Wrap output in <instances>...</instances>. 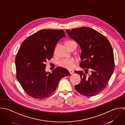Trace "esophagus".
Returning <instances> with one entry per match:
<instances>
[{"label":"esophagus","instance_id":"1","mask_svg":"<svg viewBox=\"0 0 125 125\" xmlns=\"http://www.w3.org/2000/svg\"><path fill=\"white\" fill-rule=\"evenodd\" d=\"M69 73H70L71 74H73V73H74V71H73V70H69Z\"/></svg>","mask_w":125,"mask_h":125}]
</instances>
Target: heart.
Instances as JSON below:
<instances>
[{
    "instance_id": "b5f03b06",
    "label": "heart",
    "mask_w": 125,
    "mask_h": 125,
    "mask_svg": "<svg viewBox=\"0 0 125 125\" xmlns=\"http://www.w3.org/2000/svg\"><path fill=\"white\" fill-rule=\"evenodd\" d=\"M73 43L76 42L72 41H69L66 42V45L68 46ZM56 47H55L54 49V52H56ZM75 60L73 58L62 59L58 62V65L60 67L70 70L73 69L75 67Z\"/></svg>"
}]
</instances>
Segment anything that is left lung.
<instances>
[{
  "label": "left lung",
  "mask_w": 125,
  "mask_h": 125,
  "mask_svg": "<svg viewBox=\"0 0 125 125\" xmlns=\"http://www.w3.org/2000/svg\"><path fill=\"white\" fill-rule=\"evenodd\" d=\"M66 32L81 48L80 67L86 74L88 70L92 73L87 76L83 71H75L81 77L75 89L85 96L97 95L106 88L115 69L111 43L104 35L88 27L67 29Z\"/></svg>",
  "instance_id": "8db88e82"
}]
</instances>
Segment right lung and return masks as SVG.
<instances>
[{"mask_svg": "<svg viewBox=\"0 0 125 125\" xmlns=\"http://www.w3.org/2000/svg\"><path fill=\"white\" fill-rule=\"evenodd\" d=\"M65 36L62 30L43 29L22 42L15 58L16 77L29 96L40 100L48 98L61 79L70 74L62 67L56 68L52 73L45 72V63L52 57L58 41Z\"/></svg>", "mask_w": 125, "mask_h": 125, "instance_id": "1", "label": "right lung"}]
</instances>
